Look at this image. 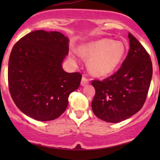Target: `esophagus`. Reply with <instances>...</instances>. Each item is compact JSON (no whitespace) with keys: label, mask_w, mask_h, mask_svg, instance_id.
Masks as SVG:
<instances>
[{"label":"esophagus","mask_w":160,"mask_h":160,"mask_svg":"<svg viewBox=\"0 0 160 160\" xmlns=\"http://www.w3.org/2000/svg\"><path fill=\"white\" fill-rule=\"evenodd\" d=\"M89 83V80L88 78H86L85 77H82V80H81V86H85L87 85L88 83Z\"/></svg>","instance_id":"1"}]
</instances>
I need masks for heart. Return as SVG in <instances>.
Returning <instances> with one entry per match:
<instances>
[{"label": "heart", "mask_w": 160, "mask_h": 160, "mask_svg": "<svg viewBox=\"0 0 160 160\" xmlns=\"http://www.w3.org/2000/svg\"><path fill=\"white\" fill-rule=\"evenodd\" d=\"M126 46L122 41L101 38L83 45L80 54L87 59L88 69L93 75L104 77L118 67L126 53Z\"/></svg>", "instance_id": "b5f03b06"}]
</instances>
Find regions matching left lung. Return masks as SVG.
Returning a JSON list of instances; mask_svg holds the SVG:
<instances>
[{
  "mask_svg": "<svg viewBox=\"0 0 160 160\" xmlns=\"http://www.w3.org/2000/svg\"><path fill=\"white\" fill-rule=\"evenodd\" d=\"M130 49L118 70L102 81L93 80L95 96L91 107L95 115L110 123L121 122L142 108L152 76V65L149 53L128 33Z\"/></svg>",
  "mask_w": 160,
  "mask_h": 160,
  "instance_id": "obj_1",
  "label": "left lung"
}]
</instances>
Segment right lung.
I'll return each mask as SVG.
<instances>
[{"instance_id":"add662e5","label":"right lung","mask_w":160,"mask_h":160,"mask_svg":"<svg viewBox=\"0 0 160 160\" xmlns=\"http://www.w3.org/2000/svg\"><path fill=\"white\" fill-rule=\"evenodd\" d=\"M69 38L59 32L37 30L14 46L8 62V87L14 104L25 114L46 122L67 109L70 94L79 88L80 72H65Z\"/></svg>"}]
</instances>
